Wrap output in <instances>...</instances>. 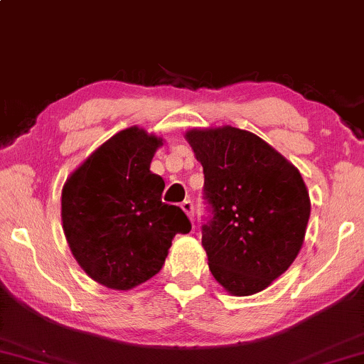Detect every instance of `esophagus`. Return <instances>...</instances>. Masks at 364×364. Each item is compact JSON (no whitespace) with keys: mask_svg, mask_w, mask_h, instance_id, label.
I'll return each mask as SVG.
<instances>
[{"mask_svg":"<svg viewBox=\"0 0 364 364\" xmlns=\"http://www.w3.org/2000/svg\"><path fill=\"white\" fill-rule=\"evenodd\" d=\"M181 208L185 210V214L188 215V219L193 220V202L191 200H185V202L181 203Z\"/></svg>","mask_w":364,"mask_h":364,"instance_id":"34e87169","label":"esophagus"}]
</instances>
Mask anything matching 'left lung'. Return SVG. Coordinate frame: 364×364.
<instances>
[{
	"label": "left lung",
	"mask_w": 364,
	"mask_h": 364,
	"mask_svg": "<svg viewBox=\"0 0 364 364\" xmlns=\"http://www.w3.org/2000/svg\"><path fill=\"white\" fill-rule=\"evenodd\" d=\"M185 139L203 168L214 214L202 228L208 269L231 294L263 291L303 246L311 203L301 174L246 129L193 128Z\"/></svg>",
	"instance_id": "8db88e82"
}]
</instances>
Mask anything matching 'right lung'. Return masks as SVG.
<instances>
[{
    "mask_svg": "<svg viewBox=\"0 0 364 364\" xmlns=\"http://www.w3.org/2000/svg\"><path fill=\"white\" fill-rule=\"evenodd\" d=\"M161 136L121 129L66 179L61 220L82 270L95 282L129 291L164 265L171 241L190 232L181 208L162 203L164 179L150 171Z\"/></svg>",
    "mask_w": 364,
    "mask_h": 364,
    "instance_id": "add662e5",
    "label": "right lung"
}]
</instances>
